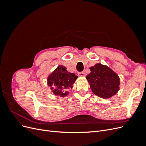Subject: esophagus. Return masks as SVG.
I'll use <instances>...</instances> for the list:
<instances>
[{
    "label": "esophagus",
    "instance_id": "1",
    "mask_svg": "<svg viewBox=\"0 0 146 146\" xmlns=\"http://www.w3.org/2000/svg\"><path fill=\"white\" fill-rule=\"evenodd\" d=\"M78 76H80V77H85L86 76V74L83 72H78Z\"/></svg>",
    "mask_w": 146,
    "mask_h": 146
}]
</instances>
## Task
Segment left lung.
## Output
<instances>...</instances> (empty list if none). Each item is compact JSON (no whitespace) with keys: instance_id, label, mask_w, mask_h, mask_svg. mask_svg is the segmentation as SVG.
I'll return each mask as SVG.
<instances>
[{"instance_id":"8db88e82","label":"left lung","mask_w":146,"mask_h":146,"mask_svg":"<svg viewBox=\"0 0 146 146\" xmlns=\"http://www.w3.org/2000/svg\"><path fill=\"white\" fill-rule=\"evenodd\" d=\"M90 69L91 73L86 78L94 94L108 99L117 93L120 88V78L115 72L101 63H97Z\"/></svg>"}]
</instances>
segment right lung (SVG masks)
Listing matches in <instances>:
<instances>
[{
    "label": "right lung",
    "mask_w": 146,
    "mask_h": 146,
    "mask_svg": "<svg viewBox=\"0 0 146 146\" xmlns=\"http://www.w3.org/2000/svg\"><path fill=\"white\" fill-rule=\"evenodd\" d=\"M77 78L75 74L68 72L64 66L60 65L48 76L47 85L55 95L64 98L69 94L68 91Z\"/></svg>",
    "instance_id": "right-lung-1"
}]
</instances>
